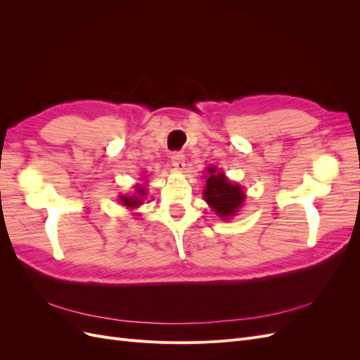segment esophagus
<instances>
[{
	"label": "esophagus",
	"mask_w": 360,
	"mask_h": 360,
	"mask_svg": "<svg viewBox=\"0 0 360 360\" xmlns=\"http://www.w3.org/2000/svg\"><path fill=\"white\" fill-rule=\"evenodd\" d=\"M171 163L172 167H176L177 169H183L184 168V155L180 153V151H174L171 155Z\"/></svg>",
	"instance_id": "1"
}]
</instances>
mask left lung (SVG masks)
<instances>
[{
	"mask_svg": "<svg viewBox=\"0 0 360 360\" xmlns=\"http://www.w3.org/2000/svg\"><path fill=\"white\" fill-rule=\"evenodd\" d=\"M209 172L210 176L207 179L204 189V200L222 219L234 216L245 200L243 189L233 184L222 172H216V168H209Z\"/></svg>",
	"mask_w": 360,
	"mask_h": 360,
	"instance_id": "obj_1",
	"label": "left lung"
}]
</instances>
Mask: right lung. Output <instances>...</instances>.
Returning a JSON list of instances; mask_svg holds the SVG:
<instances>
[{
	"label": "right lung",
	"mask_w": 360,
	"mask_h": 360,
	"mask_svg": "<svg viewBox=\"0 0 360 360\" xmlns=\"http://www.w3.org/2000/svg\"><path fill=\"white\" fill-rule=\"evenodd\" d=\"M136 192H138V195H144L146 188L138 186V188H136ZM120 200H122V202H123L124 205H127V207H136V205H139L141 202H143L138 197H120Z\"/></svg>",
	"instance_id": "1"
}]
</instances>
